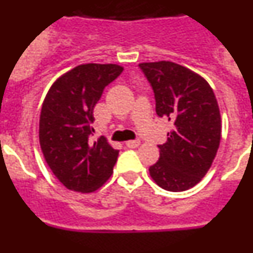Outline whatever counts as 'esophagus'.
Returning <instances> with one entry per match:
<instances>
[{"label": "esophagus", "instance_id": "esophagus-1", "mask_svg": "<svg viewBox=\"0 0 253 253\" xmlns=\"http://www.w3.org/2000/svg\"><path fill=\"white\" fill-rule=\"evenodd\" d=\"M140 144V140L139 139H135V140H128V142L125 143V146L128 147V148H137L138 146Z\"/></svg>", "mask_w": 253, "mask_h": 253}]
</instances>
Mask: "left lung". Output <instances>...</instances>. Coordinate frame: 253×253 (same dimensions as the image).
I'll use <instances>...</instances> for the list:
<instances>
[{
  "instance_id": "1",
  "label": "left lung",
  "mask_w": 253,
  "mask_h": 253,
  "mask_svg": "<svg viewBox=\"0 0 253 253\" xmlns=\"http://www.w3.org/2000/svg\"><path fill=\"white\" fill-rule=\"evenodd\" d=\"M151 84L156 113L173 124L160 160L149 167L154 182L167 191L195 186L210 169L220 143L222 125L211 87L195 72L172 62L140 63Z\"/></svg>"
}]
</instances>
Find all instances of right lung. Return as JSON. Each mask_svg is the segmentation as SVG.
<instances>
[{
	"label": "right lung",
	"mask_w": 253,
	"mask_h": 253,
	"mask_svg": "<svg viewBox=\"0 0 253 253\" xmlns=\"http://www.w3.org/2000/svg\"><path fill=\"white\" fill-rule=\"evenodd\" d=\"M118 64H81L51 84L39 122V142L55 177L69 190L92 193L109 180L119 151L104 137L90 142L93 107L119 77Z\"/></svg>",
	"instance_id": "add662e5"
}]
</instances>
